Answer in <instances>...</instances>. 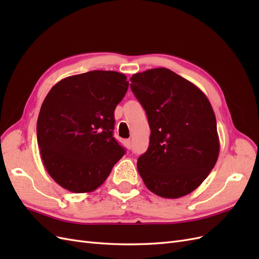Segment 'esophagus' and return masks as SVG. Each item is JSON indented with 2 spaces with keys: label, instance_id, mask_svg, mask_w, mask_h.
I'll return each instance as SVG.
<instances>
[{
  "label": "esophagus",
  "instance_id": "obj_1",
  "mask_svg": "<svg viewBox=\"0 0 259 259\" xmlns=\"http://www.w3.org/2000/svg\"><path fill=\"white\" fill-rule=\"evenodd\" d=\"M125 145H126V148H127V149H131V147H132V142H131V139L125 140Z\"/></svg>",
  "mask_w": 259,
  "mask_h": 259
}]
</instances>
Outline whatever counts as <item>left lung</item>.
<instances>
[{
  "instance_id": "8db88e82",
  "label": "left lung",
  "mask_w": 259,
  "mask_h": 259,
  "mask_svg": "<svg viewBox=\"0 0 259 259\" xmlns=\"http://www.w3.org/2000/svg\"><path fill=\"white\" fill-rule=\"evenodd\" d=\"M131 89L151 130L137 169L146 187L162 198L189 194L204 182L219 154L216 116L199 88L166 68L133 74Z\"/></svg>"
}]
</instances>
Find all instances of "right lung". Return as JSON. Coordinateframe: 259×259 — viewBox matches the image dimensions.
<instances>
[{"label": "right lung", "mask_w": 259, "mask_h": 259, "mask_svg": "<svg viewBox=\"0 0 259 259\" xmlns=\"http://www.w3.org/2000/svg\"><path fill=\"white\" fill-rule=\"evenodd\" d=\"M128 89L115 71L62 79L45 97L36 123L41 158L65 189L84 193L104 184L125 149L113 137L114 110Z\"/></svg>", "instance_id": "right-lung-1"}]
</instances>
